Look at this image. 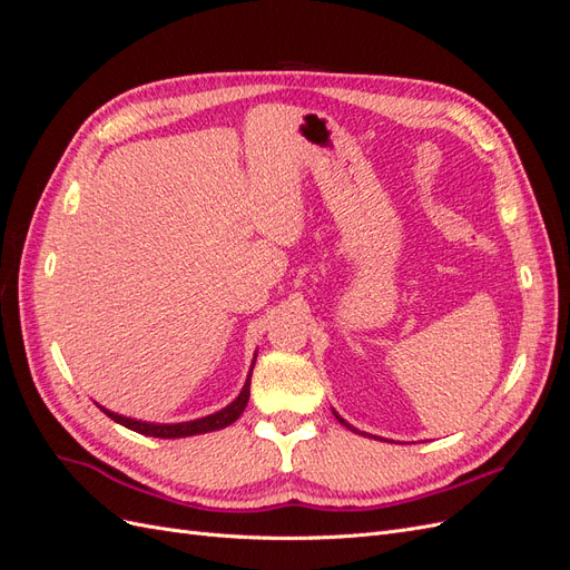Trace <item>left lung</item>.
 I'll use <instances>...</instances> for the list:
<instances>
[{
    "mask_svg": "<svg viewBox=\"0 0 570 570\" xmlns=\"http://www.w3.org/2000/svg\"><path fill=\"white\" fill-rule=\"evenodd\" d=\"M333 413H335V419H337V421H340V423H342V425H344V428H350V430H352V433H356V435H368V433H361V430H356V428H354V425H350V423H347V421H344V419H342V416H340V413H337V411H335V409H333ZM368 438H375V435H368ZM375 440H381V438H375Z\"/></svg>",
    "mask_w": 570,
    "mask_h": 570,
    "instance_id": "obj_1",
    "label": "left lung"
}]
</instances>
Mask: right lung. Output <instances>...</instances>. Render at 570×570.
<instances>
[{
    "label": "right lung",
    "instance_id": "1",
    "mask_svg": "<svg viewBox=\"0 0 570 570\" xmlns=\"http://www.w3.org/2000/svg\"><path fill=\"white\" fill-rule=\"evenodd\" d=\"M254 361H256V354H254ZM254 361L249 366V373H247V381L243 385V390H239V394L235 396V400L223 406L220 411L216 413H209V416H202V419H195V421H183V423H149V421H137V419H130V416H120V413H114L109 409H105L101 404H97L101 411L107 413V416L120 425H126L128 430H135V433L140 435H147V438H161V440H176V438H189V435H204V433H214V430H223L228 428L230 423H235L239 419V413L245 411L247 402H249V381H252V368H254Z\"/></svg>",
    "mask_w": 570,
    "mask_h": 570
}]
</instances>
